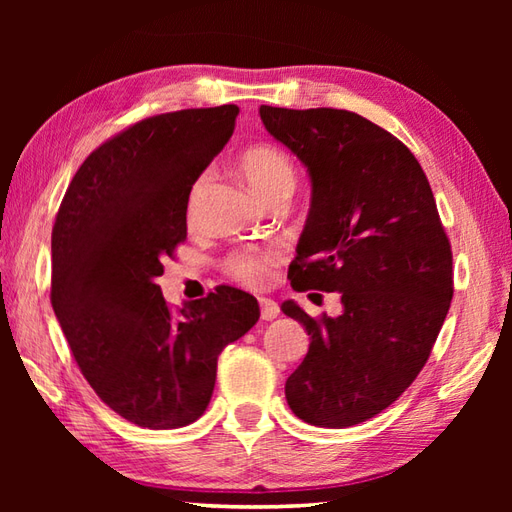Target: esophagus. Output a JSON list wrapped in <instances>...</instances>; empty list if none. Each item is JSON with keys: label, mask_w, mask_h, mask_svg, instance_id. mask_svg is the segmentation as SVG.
<instances>
[{"label": "esophagus", "mask_w": 512, "mask_h": 512, "mask_svg": "<svg viewBox=\"0 0 512 512\" xmlns=\"http://www.w3.org/2000/svg\"><path fill=\"white\" fill-rule=\"evenodd\" d=\"M259 308H262V319L264 321H273V319L279 317V306L273 299L262 297V299H259Z\"/></svg>", "instance_id": "obj_1"}]
</instances>
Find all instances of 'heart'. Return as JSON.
<instances>
[{
  "mask_svg": "<svg viewBox=\"0 0 512 512\" xmlns=\"http://www.w3.org/2000/svg\"><path fill=\"white\" fill-rule=\"evenodd\" d=\"M239 171L246 178L259 198L264 202H275L281 198H290L292 191L297 187V169L292 165V160L284 154V151L273 145H253L248 147L237 160ZM209 176L195 178L191 184L189 198H187V215L193 217L198 211L202 193L206 189ZM224 270L233 279L242 281L246 286L262 288L266 286L270 277H273V253L268 250H237L226 257Z\"/></svg>",
  "mask_w": 512,
  "mask_h": 512,
  "instance_id": "b5f03b06",
  "label": "heart"
}]
</instances>
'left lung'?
I'll return each instance as SVG.
<instances>
[{
  "label": "left lung",
  "instance_id": "1",
  "mask_svg": "<svg viewBox=\"0 0 512 512\" xmlns=\"http://www.w3.org/2000/svg\"><path fill=\"white\" fill-rule=\"evenodd\" d=\"M268 134L312 184L290 284L339 292V317L281 310L310 336L286 400L314 427L345 429L387 409L427 363L453 299V255L429 180L396 136L347 110L259 107Z\"/></svg>",
  "mask_w": 512,
  "mask_h": 512
}]
</instances>
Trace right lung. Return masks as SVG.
Wrapping results in <instances>:
<instances>
[{"label":"right lung","instance_id":"1","mask_svg":"<svg viewBox=\"0 0 512 512\" xmlns=\"http://www.w3.org/2000/svg\"><path fill=\"white\" fill-rule=\"evenodd\" d=\"M237 105L145 118L74 173L52 228L50 301L76 365L118 416L145 429L198 420L217 356L259 319L253 295L220 286L173 314L156 279L187 239L195 178L233 136Z\"/></svg>","mask_w":512,"mask_h":512}]
</instances>
